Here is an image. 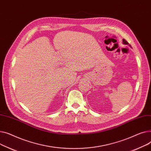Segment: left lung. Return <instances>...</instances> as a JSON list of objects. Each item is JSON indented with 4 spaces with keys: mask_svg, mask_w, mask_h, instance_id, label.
<instances>
[{
    "mask_svg": "<svg viewBox=\"0 0 151 151\" xmlns=\"http://www.w3.org/2000/svg\"><path fill=\"white\" fill-rule=\"evenodd\" d=\"M122 41H123V43L124 44H129V42H128L126 40L123 39V40H122ZM129 45H130V44H129Z\"/></svg>",
    "mask_w": 151,
    "mask_h": 151,
    "instance_id": "obj_1",
    "label": "left lung"
}]
</instances>
